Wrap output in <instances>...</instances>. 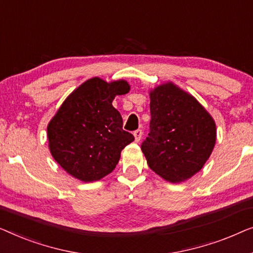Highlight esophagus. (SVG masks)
Instances as JSON below:
<instances>
[{
    "label": "esophagus",
    "instance_id": "obj_1",
    "mask_svg": "<svg viewBox=\"0 0 253 253\" xmlns=\"http://www.w3.org/2000/svg\"><path fill=\"white\" fill-rule=\"evenodd\" d=\"M142 135H143V131H142L141 129L135 130V131H134V137H135V141H136V142L140 141V140H141V137H142Z\"/></svg>",
    "mask_w": 253,
    "mask_h": 253
}]
</instances>
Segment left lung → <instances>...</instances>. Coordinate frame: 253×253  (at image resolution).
<instances>
[{"label": "left lung", "mask_w": 253, "mask_h": 253, "mask_svg": "<svg viewBox=\"0 0 253 253\" xmlns=\"http://www.w3.org/2000/svg\"><path fill=\"white\" fill-rule=\"evenodd\" d=\"M150 133L141 149L164 180L183 182L199 172L216 141L215 122L193 95L167 81L149 91Z\"/></svg>", "instance_id": "left-lung-1"}]
</instances>
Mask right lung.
Returning a JSON list of instances; mask_svg holds the SVG:
<instances>
[{"instance_id": "add662e5", "label": "right lung", "mask_w": 253, "mask_h": 253, "mask_svg": "<svg viewBox=\"0 0 253 253\" xmlns=\"http://www.w3.org/2000/svg\"><path fill=\"white\" fill-rule=\"evenodd\" d=\"M129 90L124 79L108 83L94 77L62 103L48 124L47 136L51 156L67 174L92 182L116 169L134 136L123 129L122 115L112 101Z\"/></svg>"}]
</instances>
